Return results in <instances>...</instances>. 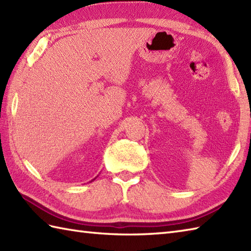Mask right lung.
I'll return each mask as SVG.
<instances>
[{"label":"right lung","mask_w":251,"mask_h":251,"mask_svg":"<svg viewBox=\"0 0 251 251\" xmlns=\"http://www.w3.org/2000/svg\"><path fill=\"white\" fill-rule=\"evenodd\" d=\"M94 180H95V179H94ZM92 181H93V180H92Z\"/></svg>","instance_id":"1"}]
</instances>
